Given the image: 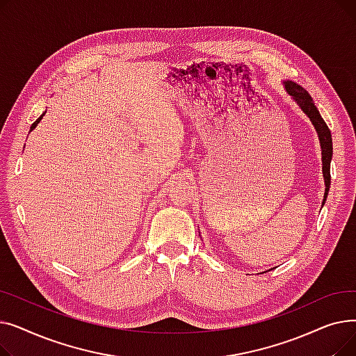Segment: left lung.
Masks as SVG:
<instances>
[{"label": "left lung", "instance_id": "obj_1", "mask_svg": "<svg viewBox=\"0 0 356 356\" xmlns=\"http://www.w3.org/2000/svg\"><path fill=\"white\" fill-rule=\"evenodd\" d=\"M283 83H284V88H286L289 95L297 102V105L300 106V109L310 118L312 124L314 125L317 136H319L321 147H322L323 179H325V186H326L325 197H323V203H322V204H325L327 193H329V188H330V160H332V154H333L330 129L327 128L326 122L323 121V118L321 115L319 109L316 108L312 97L309 95V92L305 88H302L300 85H297L296 82H291V81H286Z\"/></svg>", "mask_w": 356, "mask_h": 356}]
</instances>
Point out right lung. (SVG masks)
I'll return each mask as SVG.
<instances>
[{"label":"right lung","mask_w":356,"mask_h":356,"mask_svg":"<svg viewBox=\"0 0 356 356\" xmlns=\"http://www.w3.org/2000/svg\"><path fill=\"white\" fill-rule=\"evenodd\" d=\"M43 115H44V114H43ZM43 115H40L39 118H37V120H35V121H34V122L31 124V127H30V131H33V129H34V128L37 127V124H39V122H40V120L43 118Z\"/></svg>","instance_id":"right-lung-1"}]
</instances>
